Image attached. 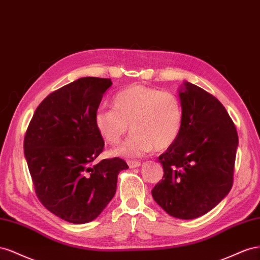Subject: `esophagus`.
I'll use <instances>...</instances> for the list:
<instances>
[{
	"label": "esophagus",
	"mask_w": 260,
	"mask_h": 260,
	"mask_svg": "<svg viewBox=\"0 0 260 260\" xmlns=\"http://www.w3.org/2000/svg\"><path fill=\"white\" fill-rule=\"evenodd\" d=\"M127 165L131 169H134V168H138L140 167V162L139 161H133V160H128L127 161Z\"/></svg>",
	"instance_id": "obj_1"
}]
</instances>
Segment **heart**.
Listing matches in <instances>:
<instances>
[{
  "label": "heart",
  "mask_w": 260,
  "mask_h": 260,
  "mask_svg": "<svg viewBox=\"0 0 260 260\" xmlns=\"http://www.w3.org/2000/svg\"><path fill=\"white\" fill-rule=\"evenodd\" d=\"M112 105L113 109L102 108L95 112L94 126L110 145L120 143L131 126L133 133L113 151L115 155L135 158L153 148L165 150L181 134L183 107L179 97L172 92L133 85L118 91Z\"/></svg>",
  "instance_id": "b5f03b06"
}]
</instances>
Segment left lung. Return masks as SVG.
<instances>
[{"mask_svg": "<svg viewBox=\"0 0 260 260\" xmlns=\"http://www.w3.org/2000/svg\"><path fill=\"white\" fill-rule=\"evenodd\" d=\"M180 99L182 132L159 157L165 174L151 194L170 216L189 220L210 211L231 190L239 136L225 108L204 89L185 81Z\"/></svg>", "mask_w": 260, "mask_h": 260, "instance_id": "8db88e82", "label": "left lung"}]
</instances>
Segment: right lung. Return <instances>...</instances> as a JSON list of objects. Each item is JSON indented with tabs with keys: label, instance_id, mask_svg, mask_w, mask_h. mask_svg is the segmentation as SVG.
Segmentation results:
<instances>
[{
	"label": "right lung",
	"instance_id": "obj_1",
	"mask_svg": "<svg viewBox=\"0 0 260 260\" xmlns=\"http://www.w3.org/2000/svg\"><path fill=\"white\" fill-rule=\"evenodd\" d=\"M109 78L83 77L50 93L24 139L25 157L37 197L56 217L75 224L97 218L116 191L117 175L128 166L120 158L93 165L105 142L94 114Z\"/></svg>",
	"mask_w": 260,
	"mask_h": 260
}]
</instances>
